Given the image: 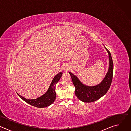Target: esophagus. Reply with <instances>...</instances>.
Returning a JSON list of instances; mask_svg holds the SVG:
<instances>
[{"instance_id":"esophagus-1","label":"esophagus","mask_w":131,"mask_h":131,"mask_svg":"<svg viewBox=\"0 0 131 131\" xmlns=\"http://www.w3.org/2000/svg\"><path fill=\"white\" fill-rule=\"evenodd\" d=\"M65 70H66V71H67L68 70V69L66 68V69H65Z\"/></svg>"}]
</instances>
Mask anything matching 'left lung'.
Instances as JSON below:
<instances>
[{
    "mask_svg": "<svg viewBox=\"0 0 131 131\" xmlns=\"http://www.w3.org/2000/svg\"><path fill=\"white\" fill-rule=\"evenodd\" d=\"M105 48L109 54V67L105 77L100 84L93 86H86L82 84L76 76L69 72L76 88L75 94L78 99L83 102L91 103L99 100L106 94L110 86L113 76L114 64L110 52Z\"/></svg>",
    "mask_w": 131,
    "mask_h": 131,
    "instance_id": "1",
    "label": "left lung"
}]
</instances>
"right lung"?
<instances>
[{
  "mask_svg": "<svg viewBox=\"0 0 131 131\" xmlns=\"http://www.w3.org/2000/svg\"><path fill=\"white\" fill-rule=\"evenodd\" d=\"M63 73L60 72L56 75L48 90L45 94L41 96L32 100L26 99L17 93L23 101H24L27 103L30 104L31 106L37 108H45L51 105L54 102L56 98V93H55V86L57 83L58 82L60 79Z\"/></svg>",
  "mask_w": 131,
  "mask_h": 131,
  "instance_id": "right-lung-1",
  "label": "right lung"
}]
</instances>
